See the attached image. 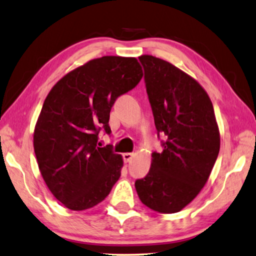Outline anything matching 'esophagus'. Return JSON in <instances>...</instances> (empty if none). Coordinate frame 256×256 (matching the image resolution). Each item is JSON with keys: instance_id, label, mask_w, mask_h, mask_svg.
<instances>
[{"instance_id": "34e87169", "label": "esophagus", "mask_w": 256, "mask_h": 256, "mask_svg": "<svg viewBox=\"0 0 256 256\" xmlns=\"http://www.w3.org/2000/svg\"><path fill=\"white\" fill-rule=\"evenodd\" d=\"M132 158H133V152H124V154H123V160H124L125 163L131 161Z\"/></svg>"}]
</instances>
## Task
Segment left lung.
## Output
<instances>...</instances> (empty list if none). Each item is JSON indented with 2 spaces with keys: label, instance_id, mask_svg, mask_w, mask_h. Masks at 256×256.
<instances>
[{
  "label": "left lung",
  "instance_id": "1",
  "mask_svg": "<svg viewBox=\"0 0 256 256\" xmlns=\"http://www.w3.org/2000/svg\"><path fill=\"white\" fill-rule=\"evenodd\" d=\"M162 152H152L150 172L136 180L139 199L152 210L174 214L186 207L207 182L220 152L212 104L200 84L172 64L139 57Z\"/></svg>",
  "mask_w": 256,
  "mask_h": 256
}]
</instances>
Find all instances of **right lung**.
<instances>
[{
    "label": "right lung",
    "instance_id": "right-lung-1",
    "mask_svg": "<svg viewBox=\"0 0 256 256\" xmlns=\"http://www.w3.org/2000/svg\"><path fill=\"white\" fill-rule=\"evenodd\" d=\"M141 78L134 57L104 56L68 72L46 98L34 152L48 188L71 210L100 204L120 179L123 158L112 144L96 146L98 132L112 133V106Z\"/></svg>",
    "mask_w": 256,
    "mask_h": 256
}]
</instances>
